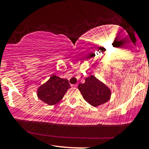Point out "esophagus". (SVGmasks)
<instances>
[{"label":"esophagus","instance_id":"esophagus-1","mask_svg":"<svg viewBox=\"0 0 149 149\" xmlns=\"http://www.w3.org/2000/svg\"><path fill=\"white\" fill-rule=\"evenodd\" d=\"M77 84H74V85H72V86L73 87H75V88H76V87H77Z\"/></svg>","mask_w":149,"mask_h":149}]
</instances>
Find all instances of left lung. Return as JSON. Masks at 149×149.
Listing matches in <instances>:
<instances>
[{
	"mask_svg": "<svg viewBox=\"0 0 149 149\" xmlns=\"http://www.w3.org/2000/svg\"><path fill=\"white\" fill-rule=\"evenodd\" d=\"M78 88L85 101L93 107H98L110 100V88L92 75L85 79V83L79 84Z\"/></svg>",
	"mask_w": 149,
	"mask_h": 149,
	"instance_id": "1",
	"label": "left lung"
}]
</instances>
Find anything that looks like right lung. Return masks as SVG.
<instances>
[{
  "label": "right lung",
  "mask_w": 149,
  "mask_h": 149,
  "mask_svg": "<svg viewBox=\"0 0 149 149\" xmlns=\"http://www.w3.org/2000/svg\"><path fill=\"white\" fill-rule=\"evenodd\" d=\"M70 88L68 79L52 75L49 80L40 86L37 91L38 98L48 105H54L63 99L66 91Z\"/></svg>",
  "instance_id": "1"
}]
</instances>
